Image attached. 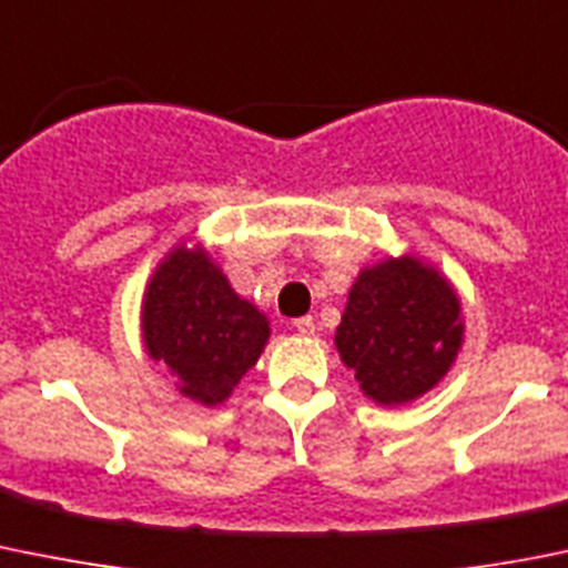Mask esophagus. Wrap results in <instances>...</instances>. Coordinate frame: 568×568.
I'll use <instances>...</instances> for the list:
<instances>
[{"instance_id":"esophagus-1","label":"esophagus","mask_w":568,"mask_h":568,"mask_svg":"<svg viewBox=\"0 0 568 568\" xmlns=\"http://www.w3.org/2000/svg\"><path fill=\"white\" fill-rule=\"evenodd\" d=\"M291 327H294L300 335H313V333H316V322H313L311 316L294 318V322H291Z\"/></svg>"}]
</instances>
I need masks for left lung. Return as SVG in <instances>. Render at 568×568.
<instances>
[{
  "instance_id": "obj_1",
  "label": "left lung",
  "mask_w": 568,
  "mask_h": 568,
  "mask_svg": "<svg viewBox=\"0 0 568 568\" xmlns=\"http://www.w3.org/2000/svg\"><path fill=\"white\" fill-rule=\"evenodd\" d=\"M464 344L460 300L438 268L402 255L366 266L349 288L335 346L377 405L436 388Z\"/></svg>"
}]
</instances>
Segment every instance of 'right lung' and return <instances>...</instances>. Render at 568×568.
<instances>
[{
  "mask_svg": "<svg viewBox=\"0 0 568 568\" xmlns=\"http://www.w3.org/2000/svg\"><path fill=\"white\" fill-rule=\"evenodd\" d=\"M144 346L180 379V394L222 405L268 341V318L241 300L202 246H174L152 274L141 311Z\"/></svg>",
  "mask_w": 568,
  "mask_h": 568,
  "instance_id": "1",
  "label": "right lung"
}]
</instances>
